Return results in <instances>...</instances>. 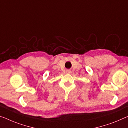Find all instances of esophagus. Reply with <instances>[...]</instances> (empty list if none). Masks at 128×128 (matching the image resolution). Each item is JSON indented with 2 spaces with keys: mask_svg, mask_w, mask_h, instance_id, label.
<instances>
[{
  "mask_svg": "<svg viewBox=\"0 0 128 128\" xmlns=\"http://www.w3.org/2000/svg\"><path fill=\"white\" fill-rule=\"evenodd\" d=\"M71 72H71V71L69 70L66 71V73H67V74H70Z\"/></svg>",
  "mask_w": 128,
  "mask_h": 128,
  "instance_id": "esophagus-1",
  "label": "esophagus"
}]
</instances>
